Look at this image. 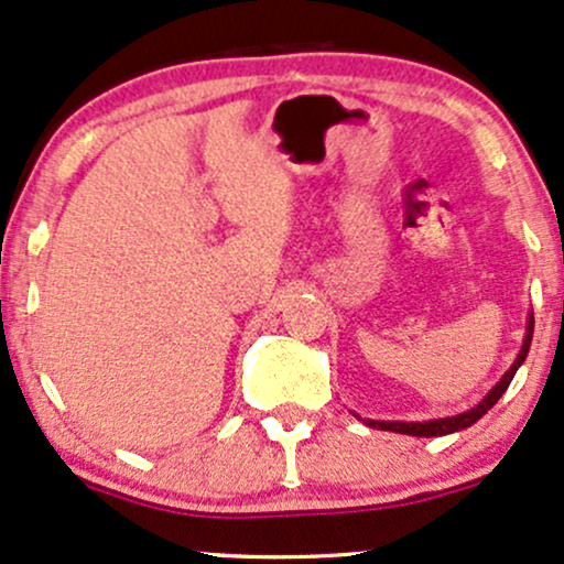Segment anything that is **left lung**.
<instances>
[{"label": "left lung", "mask_w": 564, "mask_h": 564, "mask_svg": "<svg viewBox=\"0 0 564 564\" xmlns=\"http://www.w3.org/2000/svg\"><path fill=\"white\" fill-rule=\"evenodd\" d=\"M531 338H533V315H528V325H525V338H522V347L518 351V357H514L512 368L505 372V376L499 378L497 386H494L491 391L486 393L480 402L473 406V410L467 412H459V415H452V417H436V420H423V423H402V420H362L368 429H378V431H391V433H404V436H446V433H457V431H465L470 429L473 423H478L480 417L486 415L488 410H491L494 404L499 402L501 393L507 391V386L512 383L514 372H518V368L522 362H525L528 357V349H531Z\"/></svg>", "instance_id": "8db88e82"}]
</instances>
